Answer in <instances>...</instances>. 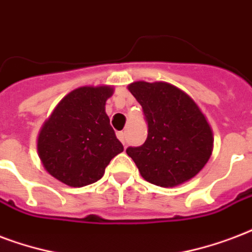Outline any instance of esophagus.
Segmentation results:
<instances>
[{
	"instance_id": "34e87169",
	"label": "esophagus",
	"mask_w": 252,
	"mask_h": 252,
	"mask_svg": "<svg viewBox=\"0 0 252 252\" xmlns=\"http://www.w3.org/2000/svg\"><path fill=\"white\" fill-rule=\"evenodd\" d=\"M116 136H118V139L120 140V141H122L124 145H126V132H118V134H116Z\"/></svg>"
}]
</instances>
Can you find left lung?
<instances>
[{
  "label": "left lung",
  "instance_id": "8db88e82",
  "mask_svg": "<svg viewBox=\"0 0 252 252\" xmlns=\"http://www.w3.org/2000/svg\"><path fill=\"white\" fill-rule=\"evenodd\" d=\"M130 94L143 107L148 137L129 147L144 180L173 188L189 181L206 165L213 151V132L205 115L188 94L165 82H134Z\"/></svg>",
  "mask_w": 252,
  "mask_h": 252
}]
</instances>
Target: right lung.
<instances>
[{
	"mask_svg": "<svg viewBox=\"0 0 252 252\" xmlns=\"http://www.w3.org/2000/svg\"><path fill=\"white\" fill-rule=\"evenodd\" d=\"M111 86L71 91L42 126L38 155L45 169L72 188L100 180L109 161L124 151L105 113Z\"/></svg>",
	"mask_w": 252,
	"mask_h": 252,
	"instance_id": "right-lung-1",
	"label": "right lung"
}]
</instances>
